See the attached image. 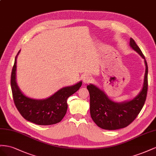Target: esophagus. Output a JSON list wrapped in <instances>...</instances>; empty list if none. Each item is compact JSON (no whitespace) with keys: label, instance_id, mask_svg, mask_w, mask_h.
I'll list each match as a JSON object with an SVG mask.
<instances>
[{"label":"esophagus","instance_id":"obj_1","mask_svg":"<svg viewBox=\"0 0 156 156\" xmlns=\"http://www.w3.org/2000/svg\"><path fill=\"white\" fill-rule=\"evenodd\" d=\"M91 78L90 76H88V75H86L85 76L83 77V82L84 83H89V82H90L91 81Z\"/></svg>","mask_w":156,"mask_h":156}]
</instances>
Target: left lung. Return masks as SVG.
<instances>
[{
    "mask_svg": "<svg viewBox=\"0 0 156 156\" xmlns=\"http://www.w3.org/2000/svg\"><path fill=\"white\" fill-rule=\"evenodd\" d=\"M130 46L144 59L146 70L142 90L134 99L115 103L110 99L103 91L93 84L87 89L90 95V114L97 126L106 130H115L124 128L131 123L144 105L148 91V65L145 57L135 41L130 38Z\"/></svg>",
    "mask_w": 156,
    "mask_h": 156,
    "instance_id": "obj_1",
    "label": "left lung"
}]
</instances>
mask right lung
Here are the masks:
<instances>
[{"mask_svg":"<svg viewBox=\"0 0 156 156\" xmlns=\"http://www.w3.org/2000/svg\"><path fill=\"white\" fill-rule=\"evenodd\" d=\"M17 56L12 68L10 80L13 99L17 109L25 119L37 125L50 126L60 122L67 110V99L79 90L82 82H79L74 86L61 88L45 99H31L21 91L17 84Z\"/></svg>","mask_w":156,"mask_h":156,"instance_id":"add662e5","label":"right lung"}]
</instances>
